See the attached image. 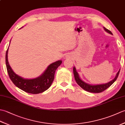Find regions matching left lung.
<instances>
[{
	"label": "left lung",
	"mask_w": 125,
	"mask_h": 125,
	"mask_svg": "<svg viewBox=\"0 0 125 125\" xmlns=\"http://www.w3.org/2000/svg\"><path fill=\"white\" fill-rule=\"evenodd\" d=\"M104 29L105 31H106L107 33L111 34V35H113L112 32H111L110 31L107 30V29L105 28L104 27ZM120 69L118 71L117 73L116 74V76L115 77V78L113 79L110 82H108V83H105V84H102L92 85V84L87 83L86 82H84L83 80H82L81 78H80V77H79L78 75V73L77 72L76 68L74 67L73 68L74 77H75V81L77 82V83L78 84V85H79V86L81 87L82 89H84V90H85V91L90 92H92V93L102 92L104 91V90H105L106 89H107L108 87H109L111 85H112L114 82L116 80V79H117L119 74V73H120Z\"/></svg>",
	"instance_id": "left-lung-1"
}]
</instances>
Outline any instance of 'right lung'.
<instances>
[{
  "instance_id": "1",
  "label": "right lung",
  "mask_w": 125,
  "mask_h": 125,
  "mask_svg": "<svg viewBox=\"0 0 125 125\" xmlns=\"http://www.w3.org/2000/svg\"><path fill=\"white\" fill-rule=\"evenodd\" d=\"M9 48V46L7 48L5 57L6 65L8 74L13 84L18 88L29 94H38L48 89L54 81L55 71L61 64L62 61L59 60L50 64L48 66L43 73L38 77L32 79L24 78L16 74L10 67L8 61Z\"/></svg>"
}]
</instances>
